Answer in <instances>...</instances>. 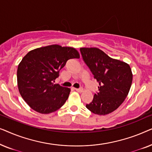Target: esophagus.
<instances>
[{
    "instance_id": "34e87169",
    "label": "esophagus",
    "mask_w": 152,
    "mask_h": 152,
    "mask_svg": "<svg viewBox=\"0 0 152 152\" xmlns=\"http://www.w3.org/2000/svg\"><path fill=\"white\" fill-rule=\"evenodd\" d=\"M75 90L76 91H77V92H80V93H82L83 92V91H84V89H83L82 88H74Z\"/></svg>"
}]
</instances>
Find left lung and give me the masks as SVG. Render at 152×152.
Listing matches in <instances>:
<instances>
[{"label":"left lung","instance_id":"obj_1","mask_svg":"<svg viewBox=\"0 0 152 152\" xmlns=\"http://www.w3.org/2000/svg\"><path fill=\"white\" fill-rule=\"evenodd\" d=\"M80 51L99 83L98 93L86 107L97 115H108L127 97L133 80L132 69L128 64L109 57L97 48H81Z\"/></svg>","mask_w":152,"mask_h":152}]
</instances>
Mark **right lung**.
Instances as JSON below:
<instances>
[{
    "label": "right lung",
    "instance_id": "obj_1",
    "mask_svg": "<svg viewBox=\"0 0 152 152\" xmlns=\"http://www.w3.org/2000/svg\"><path fill=\"white\" fill-rule=\"evenodd\" d=\"M80 57L74 48L54 44L30 50L23 58L18 66L17 85L31 109L48 114L64 104L70 88L54 82L68 59Z\"/></svg>",
    "mask_w": 152,
    "mask_h": 152
}]
</instances>
